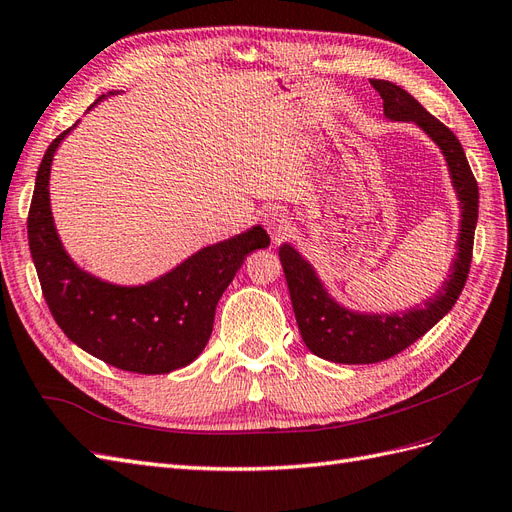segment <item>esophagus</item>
<instances>
[{
	"instance_id": "34e87169",
	"label": "esophagus",
	"mask_w": 512,
	"mask_h": 512,
	"mask_svg": "<svg viewBox=\"0 0 512 512\" xmlns=\"http://www.w3.org/2000/svg\"><path fill=\"white\" fill-rule=\"evenodd\" d=\"M262 222H265V228L275 239H280L290 230V215L282 207H269L265 213H262Z\"/></svg>"
}]
</instances>
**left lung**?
Masks as SVG:
<instances>
[{"label": "left lung", "instance_id": "left-lung-1", "mask_svg": "<svg viewBox=\"0 0 512 512\" xmlns=\"http://www.w3.org/2000/svg\"><path fill=\"white\" fill-rule=\"evenodd\" d=\"M371 87L384 100L386 117L418 123L440 145L461 200L463 220L453 273L448 275L442 290L433 294L421 307L391 316L354 314L339 307L329 297L327 290L322 288L314 269L290 245L280 247V260L290 290V301L305 346L309 352L320 356V359L348 365H367L391 359V356L412 346L416 339H421L433 324H438L451 312L468 280L474 250V230L478 220V183L472 175V168L466 153H463L459 138L451 132V128H446L440 119L427 113L399 85L371 79Z\"/></svg>", "mask_w": 512, "mask_h": 512}]
</instances>
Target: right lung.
Wrapping results in <instances>:
<instances>
[{"label": "right lung", "instance_id": "1", "mask_svg": "<svg viewBox=\"0 0 512 512\" xmlns=\"http://www.w3.org/2000/svg\"><path fill=\"white\" fill-rule=\"evenodd\" d=\"M68 132L44 153L27 215L29 250L55 322L76 346L132 374H168L192 363L209 342L222 292L247 254L269 247V235L254 226L205 247L147 286L123 288L96 280L68 258L51 218V162Z\"/></svg>", "mask_w": 512, "mask_h": 512}]
</instances>
